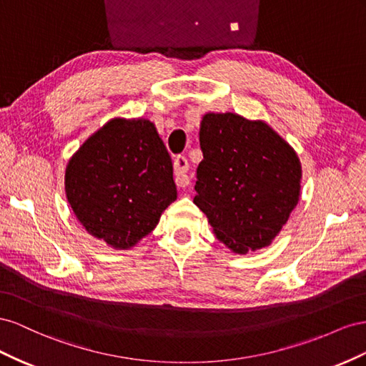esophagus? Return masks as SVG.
I'll return each mask as SVG.
<instances>
[{
  "label": "esophagus",
  "instance_id": "esophagus-1",
  "mask_svg": "<svg viewBox=\"0 0 366 366\" xmlns=\"http://www.w3.org/2000/svg\"><path fill=\"white\" fill-rule=\"evenodd\" d=\"M174 167V181L177 187H187L190 184V176L187 174L189 172V161H187L184 156H177L173 162Z\"/></svg>",
  "mask_w": 366,
  "mask_h": 366
}]
</instances>
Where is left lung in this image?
I'll return each instance as SVG.
<instances>
[{"mask_svg":"<svg viewBox=\"0 0 366 366\" xmlns=\"http://www.w3.org/2000/svg\"><path fill=\"white\" fill-rule=\"evenodd\" d=\"M199 142L193 202L216 239L236 254L268 247L299 202L297 153L265 121L232 112L205 113Z\"/></svg>","mask_w":366,"mask_h":366,"instance_id":"8db88e82","label":"left lung"}]
</instances>
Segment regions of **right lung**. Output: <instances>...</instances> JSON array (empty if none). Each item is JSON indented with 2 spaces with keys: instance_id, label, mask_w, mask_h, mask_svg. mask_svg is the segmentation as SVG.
<instances>
[{
  "instance_id": "obj_1",
  "label": "right lung",
  "mask_w": 366,
  "mask_h": 366,
  "mask_svg": "<svg viewBox=\"0 0 366 366\" xmlns=\"http://www.w3.org/2000/svg\"><path fill=\"white\" fill-rule=\"evenodd\" d=\"M64 192L86 232L113 249H130L176 201L173 164L154 124L113 118L71 154Z\"/></svg>"
}]
</instances>
